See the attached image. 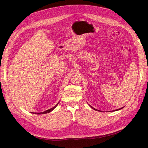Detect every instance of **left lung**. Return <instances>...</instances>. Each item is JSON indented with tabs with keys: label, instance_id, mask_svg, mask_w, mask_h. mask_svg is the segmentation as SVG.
Here are the masks:
<instances>
[{
	"label": "left lung",
	"instance_id": "1",
	"mask_svg": "<svg viewBox=\"0 0 148 148\" xmlns=\"http://www.w3.org/2000/svg\"><path fill=\"white\" fill-rule=\"evenodd\" d=\"M90 107H91V108H92V109H93L94 110H97V109H95V108H93V107H91V106H90ZM122 108H123V107H122ZM122 108H120V109H117V110H120V109H122Z\"/></svg>",
	"mask_w": 148,
	"mask_h": 148
}]
</instances>
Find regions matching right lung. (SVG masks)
Listing matches in <instances>:
<instances>
[{
	"label": "right lung",
	"instance_id": "obj_1",
	"mask_svg": "<svg viewBox=\"0 0 148 148\" xmlns=\"http://www.w3.org/2000/svg\"><path fill=\"white\" fill-rule=\"evenodd\" d=\"M57 105H58V104H56L53 107H52V108H51V109H49V110H46V111H44V112H39V113H37V112L34 113V112H33V114H43L49 113V112H51L52 110L54 109ZM32 113H33V112H32Z\"/></svg>",
	"mask_w": 148,
	"mask_h": 148
}]
</instances>
